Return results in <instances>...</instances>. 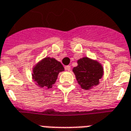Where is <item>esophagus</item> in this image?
<instances>
[{"instance_id":"34e87169","label":"esophagus","mask_w":131,"mask_h":131,"mask_svg":"<svg viewBox=\"0 0 131 131\" xmlns=\"http://www.w3.org/2000/svg\"><path fill=\"white\" fill-rule=\"evenodd\" d=\"M64 69H65V70H67V71H70V70H71V66H66L65 67H64Z\"/></svg>"}]
</instances>
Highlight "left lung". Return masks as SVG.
I'll return each mask as SVG.
<instances>
[{"mask_svg":"<svg viewBox=\"0 0 131 131\" xmlns=\"http://www.w3.org/2000/svg\"><path fill=\"white\" fill-rule=\"evenodd\" d=\"M78 65L73 68L78 83L83 90H91L100 83L104 74L101 63L88 57H83L77 61Z\"/></svg>","mask_w":131,"mask_h":131,"instance_id":"8db88e82","label":"left lung"}]
</instances>
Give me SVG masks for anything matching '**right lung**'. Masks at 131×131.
I'll return each mask as SVG.
<instances>
[{"mask_svg":"<svg viewBox=\"0 0 131 131\" xmlns=\"http://www.w3.org/2000/svg\"><path fill=\"white\" fill-rule=\"evenodd\" d=\"M64 71L62 64L54 58L46 57L40 60L33 67L32 79L38 87L52 88L61 71Z\"/></svg>","mask_w":131,"mask_h":131,"instance_id":"obj_1","label":"right lung"}]
</instances>
